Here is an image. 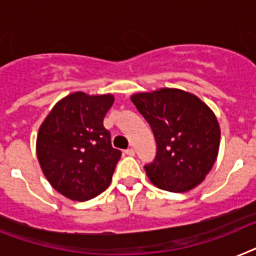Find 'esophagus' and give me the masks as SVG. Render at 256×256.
Segmentation results:
<instances>
[{
	"instance_id": "34e87169",
	"label": "esophagus",
	"mask_w": 256,
	"mask_h": 256,
	"mask_svg": "<svg viewBox=\"0 0 256 256\" xmlns=\"http://www.w3.org/2000/svg\"><path fill=\"white\" fill-rule=\"evenodd\" d=\"M126 156H130V157H133V156H134V149H132V148H130V149H126Z\"/></svg>"
}]
</instances>
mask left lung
<instances>
[{
    "mask_svg": "<svg viewBox=\"0 0 256 256\" xmlns=\"http://www.w3.org/2000/svg\"><path fill=\"white\" fill-rule=\"evenodd\" d=\"M157 142V154L145 166L158 188L186 192L195 188L216 162L220 126L213 111L196 95L179 88H160L130 96Z\"/></svg>",
    "mask_w": 256,
    "mask_h": 256,
    "instance_id": "8db88e82",
    "label": "left lung"
}]
</instances>
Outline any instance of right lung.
Instances as JSON below:
<instances>
[{"instance_id":"right-lung-1","label":"right lung","mask_w":256,"mask_h":256,"mask_svg":"<svg viewBox=\"0 0 256 256\" xmlns=\"http://www.w3.org/2000/svg\"><path fill=\"white\" fill-rule=\"evenodd\" d=\"M112 103L111 94L73 92L57 102L40 126V168L50 186L68 199H92L112 180L122 152L114 149L111 134L103 126Z\"/></svg>"}]
</instances>
